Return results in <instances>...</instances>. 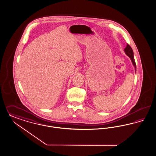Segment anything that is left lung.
<instances>
[{"instance_id": "left-lung-1", "label": "left lung", "mask_w": 156, "mask_h": 156, "mask_svg": "<svg viewBox=\"0 0 156 156\" xmlns=\"http://www.w3.org/2000/svg\"><path fill=\"white\" fill-rule=\"evenodd\" d=\"M124 52L126 54L129 56V58L131 60L132 63L135 67V70L136 71V64H135V62L134 57V52L133 51L131 48V47L129 45V44H127L126 47L124 49Z\"/></svg>"}]
</instances>
